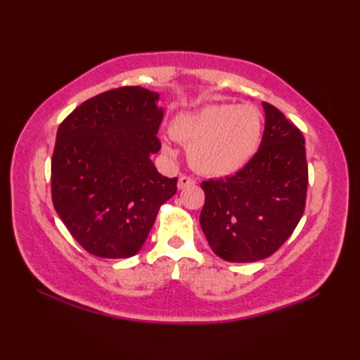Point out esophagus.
I'll return each mask as SVG.
<instances>
[{"label": "esophagus", "instance_id": "esophagus-1", "mask_svg": "<svg viewBox=\"0 0 360 360\" xmlns=\"http://www.w3.org/2000/svg\"><path fill=\"white\" fill-rule=\"evenodd\" d=\"M191 186H195V179H192L191 176H186V174L179 176V181H178L179 188H186V187H191Z\"/></svg>", "mask_w": 360, "mask_h": 360}]
</instances>
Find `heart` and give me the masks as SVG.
I'll return each instance as SVG.
<instances>
[{
    "label": "heart",
    "mask_w": 360,
    "mask_h": 360,
    "mask_svg": "<svg viewBox=\"0 0 360 360\" xmlns=\"http://www.w3.org/2000/svg\"><path fill=\"white\" fill-rule=\"evenodd\" d=\"M172 133L188 148V162L212 178L233 174L251 160L259 148L262 119L252 106L212 103L179 114Z\"/></svg>",
    "instance_id": "b5f03b06"
}]
</instances>
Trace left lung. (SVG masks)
Instances as JSON below:
<instances>
[{
  "label": "left lung",
  "mask_w": 360,
  "mask_h": 360,
  "mask_svg": "<svg viewBox=\"0 0 360 360\" xmlns=\"http://www.w3.org/2000/svg\"><path fill=\"white\" fill-rule=\"evenodd\" d=\"M259 150L240 172L202 182L200 225L212 252L227 262L270 257L300 222L307 202L304 138L270 103Z\"/></svg>",
  "instance_id": "left-lung-1"
}]
</instances>
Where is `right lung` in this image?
Listing matches in <instances>:
<instances>
[{"mask_svg":"<svg viewBox=\"0 0 360 360\" xmlns=\"http://www.w3.org/2000/svg\"><path fill=\"white\" fill-rule=\"evenodd\" d=\"M143 87L108 90L77 106L57 130L52 202L79 245L103 259L135 255L178 178L157 172L150 155L163 109Z\"/></svg>","mask_w":360,"mask_h":360,"instance_id":"1","label":"right lung"}]
</instances>
